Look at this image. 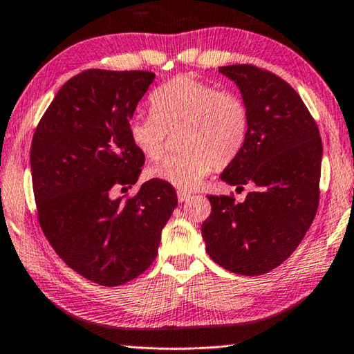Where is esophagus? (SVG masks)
Returning <instances> with one entry per match:
<instances>
[{
	"instance_id": "esophagus-1",
	"label": "esophagus",
	"mask_w": 354,
	"mask_h": 354,
	"mask_svg": "<svg viewBox=\"0 0 354 354\" xmlns=\"http://www.w3.org/2000/svg\"><path fill=\"white\" fill-rule=\"evenodd\" d=\"M190 198V194L189 192H184V190H178V201H187Z\"/></svg>"
}]
</instances>
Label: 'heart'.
<instances>
[{"label": "heart", "mask_w": 354, "mask_h": 354, "mask_svg": "<svg viewBox=\"0 0 354 354\" xmlns=\"http://www.w3.org/2000/svg\"><path fill=\"white\" fill-rule=\"evenodd\" d=\"M151 115L129 120L128 134L149 160L165 153L169 134H178L183 153L153 167L149 176L181 190L198 187L209 173L237 158L248 134V109L241 97L220 92L194 75H178L149 97Z\"/></svg>", "instance_id": "obj_1"}]
</instances>
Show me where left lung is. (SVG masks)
Masks as SVG:
<instances>
[{
  "label": "left lung",
  "mask_w": 354,
  "mask_h": 354,
  "mask_svg": "<svg viewBox=\"0 0 354 354\" xmlns=\"http://www.w3.org/2000/svg\"><path fill=\"white\" fill-rule=\"evenodd\" d=\"M218 71L241 88L250 117L243 148L220 179L242 189L250 185L251 192L242 203L232 195H209L212 211L201 234L214 262L257 277L281 266L313 223L322 139L303 100L279 76L250 64Z\"/></svg>",
  "instance_id": "1"
}]
</instances>
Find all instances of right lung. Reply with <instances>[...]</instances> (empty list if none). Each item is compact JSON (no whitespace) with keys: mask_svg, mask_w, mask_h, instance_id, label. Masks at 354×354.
Listing matches in <instances>:
<instances>
[{"mask_svg":"<svg viewBox=\"0 0 354 354\" xmlns=\"http://www.w3.org/2000/svg\"><path fill=\"white\" fill-rule=\"evenodd\" d=\"M151 71L86 70L48 106L31 143L37 218L59 257L100 286L142 274L158 256L160 232L178 205L173 185L149 179L134 196L113 198L142 173L128 123Z\"/></svg>","mask_w":354,"mask_h":354,"instance_id":"obj_1","label":"right lung"}]
</instances>
